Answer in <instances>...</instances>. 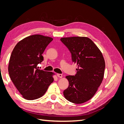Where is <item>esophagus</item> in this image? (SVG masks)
<instances>
[{"label":"esophagus","instance_id":"1","mask_svg":"<svg viewBox=\"0 0 124 124\" xmlns=\"http://www.w3.org/2000/svg\"><path fill=\"white\" fill-rule=\"evenodd\" d=\"M57 76L59 78H62V74H57Z\"/></svg>","mask_w":124,"mask_h":124}]
</instances>
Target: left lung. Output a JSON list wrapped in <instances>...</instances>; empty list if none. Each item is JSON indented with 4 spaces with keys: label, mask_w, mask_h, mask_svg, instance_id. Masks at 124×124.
Returning <instances> with one entry per match:
<instances>
[{
    "label": "left lung",
    "mask_w": 124,
    "mask_h": 124,
    "mask_svg": "<svg viewBox=\"0 0 124 124\" xmlns=\"http://www.w3.org/2000/svg\"><path fill=\"white\" fill-rule=\"evenodd\" d=\"M77 63V74L68 76L69 86L63 91L65 98L76 104L84 103L97 92L103 80L105 62L99 48L87 37H72L61 39Z\"/></svg>",
    "instance_id": "1"
}]
</instances>
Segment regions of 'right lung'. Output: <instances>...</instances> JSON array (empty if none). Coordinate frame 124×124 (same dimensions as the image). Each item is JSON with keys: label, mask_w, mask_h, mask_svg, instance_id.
<instances>
[{"label": "right lung", "mask_w": 124, "mask_h": 124, "mask_svg": "<svg viewBox=\"0 0 124 124\" xmlns=\"http://www.w3.org/2000/svg\"><path fill=\"white\" fill-rule=\"evenodd\" d=\"M49 37L34 35L18 42L11 53L8 71L11 80L24 98L38 99L53 82L54 73L38 69L42 54L51 41Z\"/></svg>", "instance_id": "obj_1"}]
</instances>
